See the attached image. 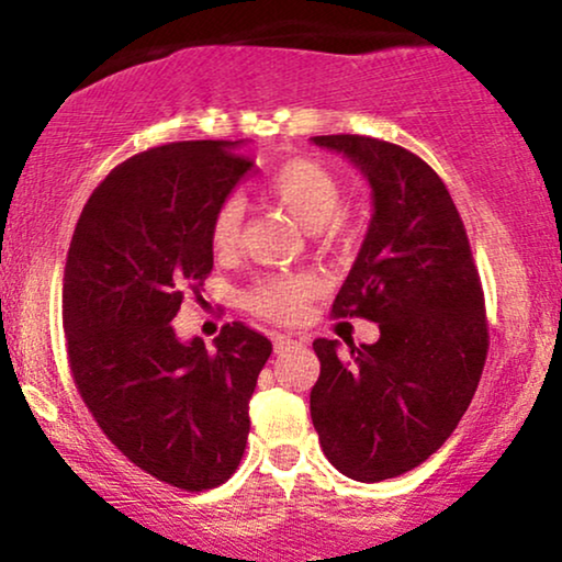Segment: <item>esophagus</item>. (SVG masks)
Wrapping results in <instances>:
<instances>
[{
  "mask_svg": "<svg viewBox=\"0 0 562 562\" xmlns=\"http://www.w3.org/2000/svg\"><path fill=\"white\" fill-rule=\"evenodd\" d=\"M294 342H296L294 337H289V335H276V337H273V350H276V352H283L286 348H291V345H294Z\"/></svg>",
  "mask_w": 562,
  "mask_h": 562,
  "instance_id": "obj_1",
  "label": "esophagus"
}]
</instances>
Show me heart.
Returning <instances> with one entry per match:
<instances>
[{"label":"heart","instance_id":"heart-1","mask_svg":"<svg viewBox=\"0 0 562 562\" xmlns=\"http://www.w3.org/2000/svg\"><path fill=\"white\" fill-rule=\"evenodd\" d=\"M263 194L281 206L296 225L310 233H340L345 227L342 181L335 171L312 158H289L279 164L263 183ZM243 210L227 199L210 220V245L214 256L227 258L240 248ZM319 294V279L314 273H271L258 279L245 291V306L273 322H296L306 304Z\"/></svg>","mask_w":562,"mask_h":562}]
</instances>
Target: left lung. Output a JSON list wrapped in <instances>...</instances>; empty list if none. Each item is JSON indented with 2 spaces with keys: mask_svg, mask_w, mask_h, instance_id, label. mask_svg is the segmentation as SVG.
I'll return each mask as SVG.
<instances>
[{
  "mask_svg": "<svg viewBox=\"0 0 562 562\" xmlns=\"http://www.w3.org/2000/svg\"><path fill=\"white\" fill-rule=\"evenodd\" d=\"M373 189V220L333 317L379 322L373 345L312 342L310 409L329 463L352 481L396 479L442 448L479 389L488 319L465 225L440 176L402 145L317 135Z\"/></svg>",
  "mask_w": 562,
  "mask_h": 562,
  "instance_id": "obj_1",
  "label": "left lung"
}]
</instances>
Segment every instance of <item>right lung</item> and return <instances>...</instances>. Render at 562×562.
<instances>
[{"label":"right lung","mask_w":562,"mask_h":562,"mask_svg":"<svg viewBox=\"0 0 562 562\" xmlns=\"http://www.w3.org/2000/svg\"><path fill=\"white\" fill-rule=\"evenodd\" d=\"M252 160L237 143L143 150L94 189L64 271V329L76 389L110 442L181 491L225 483L250 432L248 402L271 358L266 335L233 322L206 350L171 319L212 273L210 220Z\"/></svg>","instance_id":"right-lung-1"}]
</instances>
